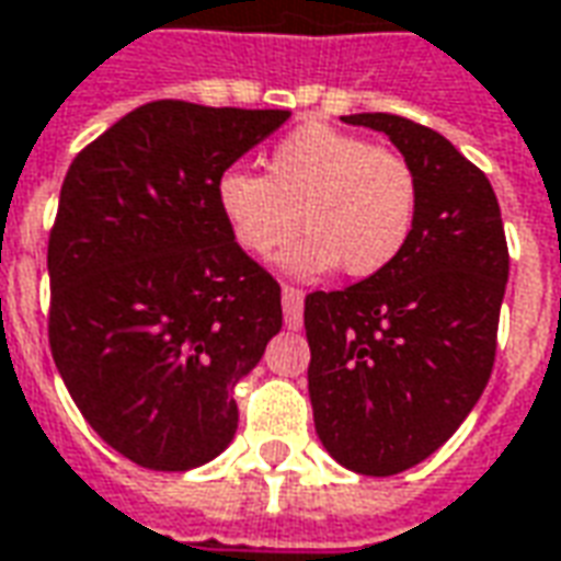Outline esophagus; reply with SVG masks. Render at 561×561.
Here are the masks:
<instances>
[{
	"mask_svg": "<svg viewBox=\"0 0 561 561\" xmlns=\"http://www.w3.org/2000/svg\"><path fill=\"white\" fill-rule=\"evenodd\" d=\"M282 309H285V324L297 331L304 324V291L294 285H282Z\"/></svg>",
	"mask_w": 561,
	"mask_h": 561,
	"instance_id": "obj_1",
	"label": "esophagus"
}]
</instances>
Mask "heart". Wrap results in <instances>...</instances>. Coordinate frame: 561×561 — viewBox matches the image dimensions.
I'll use <instances>...</instances> for the list:
<instances>
[{
    "mask_svg": "<svg viewBox=\"0 0 561 561\" xmlns=\"http://www.w3.org/2000/svg\"><path fill=\"white\" fill-rule=\"evenodd\" d=\"M215 203L242 252L270 257L297 237V273L340 270L367 279L391 267L413 237L419 179L398 148L358 133L307 124L273 145L267 175L230 167L215 182Z\"/></svg>",
    "mask_w": 561,
    "mask_h": 561,
    "instance_id": "heart-1",
    "label": "heart"
}]
</instances>
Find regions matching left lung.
Instances as JSON below:
<instances>
[{
  "mask_svg": "<svg viewBox=\"0 0 561 561\" xmlns=\"http://www.w3.org/2000/svg\"><path fill=\"white\" fill-rule=\"evenodd\" d=\"M413 163L419 213L401 257L343 291L307 294L319 440L355 473L391 477L440 449L495 364L511 254L483 170L401 115H348Z\"/></svg>",
  "mask_w": 561,
  "mask_h": 561,
  "instance_id": "1",
  "label": "left lung"
}]
</instances>
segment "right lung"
Returning <instances> with one entry per match:
<instances>
[{
	"mask_svg": "<svg viewBox=\"0 0 561 561\" xmlns=\"http://www.w3.org/2000/svg\"><path fill=\"white\" fill-rule=\"evenodd\" d=\"M288 121L158 100L78 151L50 227L48 340L105 444L151 471L213 461L233 386L282 328V288L242 252L215 182Z\"/></svg>",
	"mask_w": 561,
	"mask_h": 561,
	"instance_id": "obj_1",
	"label": "right lung"
}]
</instances>
